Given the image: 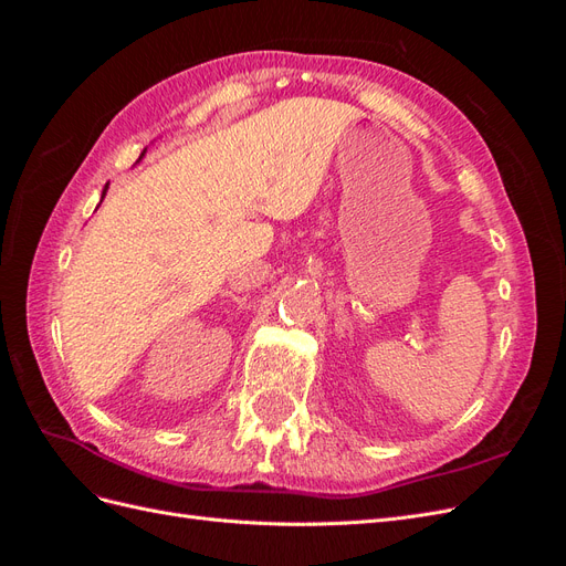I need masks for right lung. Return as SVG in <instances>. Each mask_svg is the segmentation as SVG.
I'll use <instances>...</instances> for the list:
<instances>
[{
	"instance_id": "obj_1",
	"label": "right lung",
	"mask_w": 566,
	"mask_h": 566,
	"mask_svg": "<svg viewBox=\"0 0 566 566\" xmlns=\"http://www.w3.org/2000/svg\"><path fill=\"white\" fill-rule=\"evenodd\" d=\"M106 188H108V184H106ZM106 188H104V196H106ZM101 200H104V198H101Z\"/></svg>"
}]
</instances>
